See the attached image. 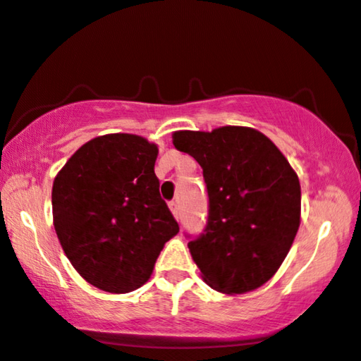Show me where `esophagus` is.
Instances as JSON below:
<instances>
[{
	"label": "esophagus",
	"instance_id": "1",
	"mask_svg": "<svg viewBox=\"0 0 361 361\" xmlns=\"http://www.w3.org/2000/svg\"><path fill=\"white\" fill-rule=\"evenodd\" d=\"M170 209H171V213L175 214V218H180V203L171 202L170 203Z\"/></svg>",
	"mask_w": 361,
	"mask_h": 361
}]
</instances>
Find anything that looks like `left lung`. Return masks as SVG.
Returning <instances> with one entry per match:
<instances>
[{
	"label": "left lung",
	"instance_id": "left-lung-1",
	"mask_svg": "<svg viewBox=\"0 0 361 361\" xmlns=\"http://www.w3.org/2000/svg\"><path fill=\"white\" fill-rule=\"evenodd\" d=\"M173 145L200 163L207 183V226L188 241L203 280L228 295L257 290L275 275L298 231V176L253 128L176 131Z\"/></svg>",
	"mask_w": 361,
	"mask_h": 361
}]
</instances>
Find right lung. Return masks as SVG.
I'll return each instance as SVG.
<instances>
[{"mask_svg": "<svg viewBox=\"0 0 361 361\" xmlns=\"http://www.w3.org/2000/svg\"><path fill=\"white\" fill-rule=\"evenodd\" d=\"M157 145L115 133L88 141L53 183L58 240L75 270L97 288L128 293L152 276L180 226L159 195Z\"/></svg>", "mask_w": 361, "mask_h": 361, "instance_id": "1", "label": "right lung"}]
</instances>
